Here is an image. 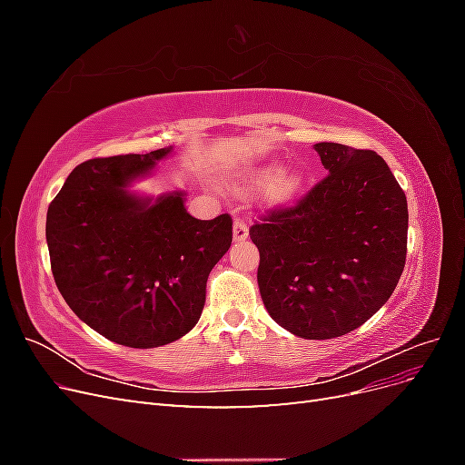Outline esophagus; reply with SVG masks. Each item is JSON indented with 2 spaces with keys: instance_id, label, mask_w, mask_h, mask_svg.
<instances>
[{
  "instance_id": "34e87169",
  "label": "esophagus",
  "mask_w": 465,
  "mask_h": 465,
  "mask_svg": "<svg viewBox=\"0 0 465 465\" xmlns=\"http://www.w3.org/2000/svg\"><path fill=\"white\" fill-rule=\"evenodd\" d=\"M232 238L236 242L246 241L248 238V224L242 219H236L232 224Z\"/></svg>"
}]
</instances>
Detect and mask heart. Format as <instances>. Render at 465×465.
I'll list each match as a JSON object with an SVG mask.
<instances>
[{
	"instance_id": "1",
	"label": "heart",
	"mask_w": 465,
	"mask_h": 465,
	"mask_svg": "<svg viewBox=\"0 0 465 465\" xmlns=\"http://www.w3.org/2000/svg\"><path fill=\"white\" fill-rule=\"evenodd\" d=\"M267 183L263 190V202L270 205H281L291 202L294 195H297L304 184V176L297 168H289V171H279L277 164H263L246 171L241 178V184L238 190H254L262 188Z\"/></svg>"
}]
</instances>
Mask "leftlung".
Listing matches in <instances>:
<instances>
[{
    "label": "left lung",
    "instance_id": "left-lung-1",
    "mask_svg": "<svg viewBox=\"0 0 465 465\" xmlns=\"http://www.w3.org/2000/svg\"><path fill=\"white\" fill-rule=\"evenodd\" d=\"M330 173L297 205L250 227L270 316L304 340L362 326L391 297L407 254V200L371 149L316 143Z\"/></svg>",
    "mask_w": 465,
    "mask_h": 465
}]
</instances>
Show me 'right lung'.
Here are the masks:
<instances>
[{"label":"right lung","instance_id":"1","mask_svg":"<svg viewBox=\"0 0 465 465\" xmlns=\"http://www.w3.org/2000/svg\"><path fill=\"white\" fill-rule=\"evenodd\" d=\"M173 147L75 166L46 215L50 265L67 306L106 340L173 343L198 323L209 272L232 242V219L192 217L184 193L139 198L128 186Z\"/></svg>","mask_w":465,"mask_h":465}]
</instances>
